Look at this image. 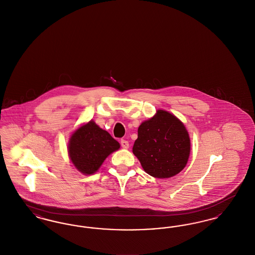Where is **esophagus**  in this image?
Instances as JSON below:
<instances>
[{"label":"esophagus","mask_w":255,"mask_h":255,"mask_svg":"<svg viewBox=\"0 0 255 255\" xmlns=\"http://www.w3.org/2000/svg\"><path fill=\"white\" fill-rule=\"evenodd\" d=\"M121 144H122V148H124V149L129 148V142L126 139H122L121 140Z\"/></svg>","instance_id":"obj_1"}]
</instances>
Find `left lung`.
I'll return each mask as SVG.
<instances>
[{"label": "left lung", "mask_w": 255, "mask_h": 255, "mask_svg": "<svg viewBox=\"0 0 255 255\" xmlns=\"http://www.w3.org/2000/svg\"><path fill=\"white\" fill-rule=\"evenodd\" d=\"M133 153L147 174L159 179L170 178L180 173L187 163L189 135L180 120L158 110L155 117L138 127Z\"/></svg>", "instance_id": "8db88e82"}]
</instances>
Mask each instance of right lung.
Listing matches in <instances>:
<instances>
[{"label":"right lung","instance_id":"obj_1","mask_svg":"<svg viewBox=\"0 0 255 255\" xmlns=\"http://www.w3.org/2000/svg\"><path fill=\"white\" fill-rule=\"evenodd\" d=\"M120 146L107 131L99 128L95 122H90L73 133L69 155L77 169L90 175L97 171L104 159Z\"/></svg>","mask_w":255,"mask_h":255}]
</instances>
